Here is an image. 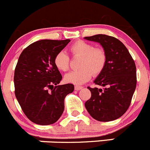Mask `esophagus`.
<instances>
[{
	"instance_id": "1",
	"label": "esophagus",
	"mask_w": 150,
	"mask_h": 150,
	"mask_svg": "<svg viewBox=\"0 0 150 150\" xmlns=\"http://www.w3.org/2000/svg\"><path fill=\"white\" fill-rule=\"evenodd\" d=\"M82 88L83 87H81V86H75V90H77V91H78V90H81Z\"/></svg>"
}]
</instances>
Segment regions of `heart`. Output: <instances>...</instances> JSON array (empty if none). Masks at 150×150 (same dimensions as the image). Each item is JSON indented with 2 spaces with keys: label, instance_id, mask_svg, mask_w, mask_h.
<instances>
[{
  "label": "heart",
  "instance_id": "1",
  "mask_svg": "<svg viewBox=\"0 0 150 150\" xmlns=\"http://www.w3.org/2000/svg\"><path fill=\"white\" fill-rule=\"evenodd\" d=\"M74 56L81 57L78 70L72 71L66 74L64 80L68 83L82 84L91 78L92 74L98 76L104 69L106 63V55L104 50L100 48H94L92 44L78 41L70 47ZM54 63L60 71H66L69 69V57L65 52H59L55 55Z\"/></svg>",
  "mask_w": 150,
  "mask_h": 150
}]
</instances>
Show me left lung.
Masks as SVG:
<instances>
[{
  "label": "left lung",
  "mask_w": 150,
  "mask_h": 150,
  "mask_svg": "<svg viewBox=\"0 0 150 150\" xmlns=\"http://www.w3.org/2000/svg\"><path fill=\"white\" fill-rule=\"evenodd\" d=\"M99 43L106 55L103 71L94 83L103 87L87 88L91 98L85 102L90 116L100 122H109L122 117L130 104L136 87V68L125 46L115 37L103 34L84 37Z\"/></svg>",
  "instance_id": "1"
}]
</instances>
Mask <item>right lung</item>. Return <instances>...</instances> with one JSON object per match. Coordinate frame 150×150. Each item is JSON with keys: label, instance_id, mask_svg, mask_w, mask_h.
<instances>
[{"label": "right lung", "instance_id": "add662e5", "mask_svg": "<svg viewBox=\"0 0 150 150\" xmlns=\"http://www.w3.org/2000/svg\"><path fill=\"white\" fill-rule=\"evenodd\" d=\"M70 39L40 40L22 52L14 71L15 96L27 117L41 125L54 123L64 111V99L72 84L58 85L61 74L54 59Z\"/></svg>", "mask_w": 150, "mask_h": 150}]
</instances>
